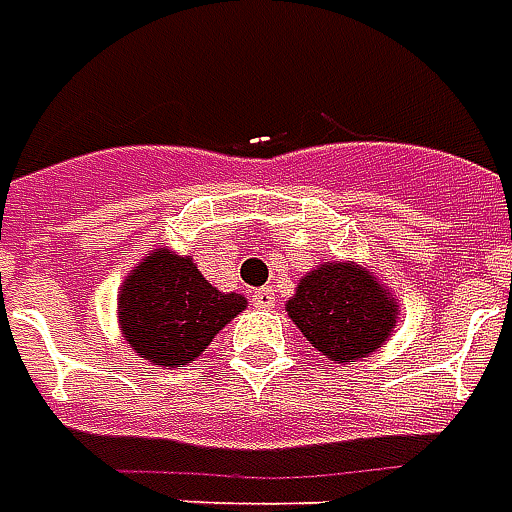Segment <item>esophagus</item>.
<instances>
[{
	"instance_id": "obj_1",
	"label": "esophagus",
	"mask_w": 512,
	"mask_h": 512,
	"mask_svg": "<svg viewBox=\"0 0 512 512\" xmlns=\"http://www.w3.org/2000/svg\"><path fill=\"white\" fill-rule=\"evenodd\" d=\"M252 303H255L257 309H274V289H257L255 294H252Z\"/></svg>"
}]
</instances>
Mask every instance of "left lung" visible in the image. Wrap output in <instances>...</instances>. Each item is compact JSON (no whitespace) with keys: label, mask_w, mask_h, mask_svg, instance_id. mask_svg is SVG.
<instances>
[{"label":"left lung","mask_w":512,"mask_h":512,"mask_svg":"<svg viewBox=\"0 0 512 512\" xmlns=\"http://www.w3.org/2000/svg\"><path fill=\"white\" fill-rule=\"evenodd\" d=\"M286 311L303 337L340 365L377 354L399 323L397 294L354 260H328L303 274Z\"/></svg>","instance_id":"1"}]
</instances>
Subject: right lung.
<instances>
[{
    "mask_svg": "<svg viewBox=\"0 0 512 512\" xmlns=\"http://www.w3.org/2000/svg\"><path fill=\"white\" fill-rule=\"evenodd\" d=\"M246 297L212 286L189 255L152 249L118 289V328L138 357L158 368H184L206 351Z\"/></svg>",
    "mask_w": 512,
    "mask_h": 512,
    "instance_id": "1",
    "label": "right lung"
}]
</instances>
